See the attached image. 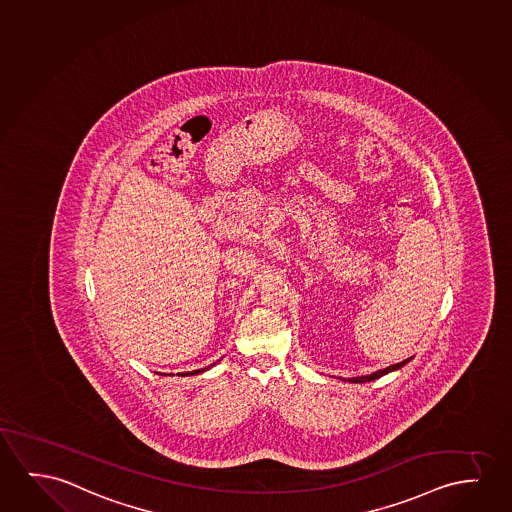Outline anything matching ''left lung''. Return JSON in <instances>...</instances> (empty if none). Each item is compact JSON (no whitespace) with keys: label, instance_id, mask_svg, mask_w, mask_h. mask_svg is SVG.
<instances>
[{"label":"left lung","instance_id":"8db88e82","mask_svg":"<svg viewBox=\"0 0 512 512\" xmlns=\"http://www.w3.org/2000/svg\"><path fill=\"white\" fill-rule=\"evenodd\" d=\"M408 361H410V359H405V361H401V363L393 364V366H387L386 370L375 371V373L366 375V377L350 378V382H356V384L359 382V384H363V382H370V380H375V378L384 377V375H387L389 371L400 370L401 366H405Z\"/></svg>","mask_w":512,"mask_h":512}]
</instances>
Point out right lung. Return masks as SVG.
<instances>
[{"label":"right lung","instance_id":"right-lung-1","mask_svg":"<svg viewBox=\"0 0 512 512\" xmlns=\"http://www.w3.org/2000/svg\"><path fill=\"white\" fill-rule=\"evenodd\" d=\"M204 370H208V368H202V370L188 371V373H179V375H181V377H185V375H197V373H202V371Z\"/></svg>","mask_w":512,"mask_h":512}]
</instances>
